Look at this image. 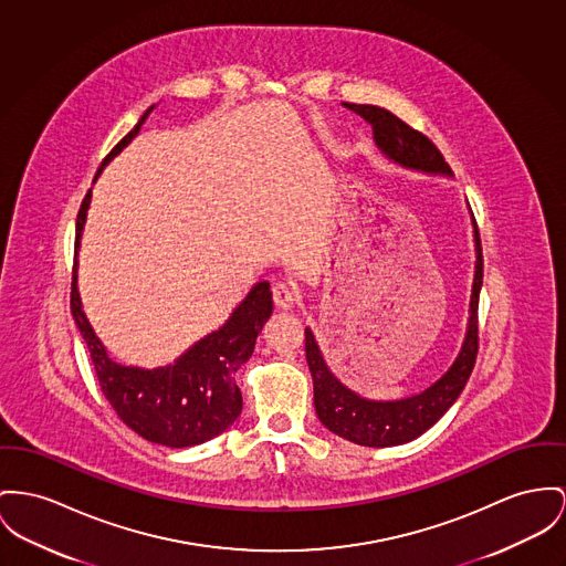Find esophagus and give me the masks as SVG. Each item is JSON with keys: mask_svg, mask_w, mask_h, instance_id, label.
<instances>
[{"mask_svg": "<svg viewBox=\"0 0 566 566\" xmlns=\"http://www.w3.org/2000/svg\"><path fill=\"white\" fill-rule=\"evenodd\" d=\"M272 301L279 308H292L298 301V292L290 283L279 281V283L272 285Z\"/></svg>", "mask_w": 566, "mask_h": 566, "instance_id": "obj_1", "label": "esophagus"}]
</instances>
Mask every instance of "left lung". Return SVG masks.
Masks as SVG:
<instances>
[{"label":"left lung","mask_w":566,"mask_h":566,"mask_svg":"<svg viewBox=\"0 0 566 566\" xmlns=\"http://www.w3.org/2000/svg\"><path fill=\"white\" fill-rule=\"evenodd\" d=\"M345 107L371 124L377 148L390 160L427 174L451 176L449 163L444 160L442 151L433 146V142L410 124H406L403 119H399L397 115L376 105L345 103ZM474 242L476 270L465 340L451 369L420 395H412L401 401H369L358 397L331 374L313 333L308 328L304 331L306 363L313 376L315 412L328 431L360 447L384 449L412 442L447 415V410L465 388L479 354V294L483 285V247L476 221Z\"/></svg>","instance_id":"left-lung-1"}]
</instances>
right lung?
<instances>
[{"mask_svg": "<svg viewBox=\"0 0 566 566\" xmlns=\"http://www.w3.org/2000/svg\"><path fill=\"white\" fill-rule=\"evenodd\" d=\"M151 109L142 115L137 126L105 156L103 167L133 142ZM90 197L92 190H87L76 217L75 249H78ZM71 311L76 328L87 343L101 390L119 420L148 442L169 449H187L217 438L242 412V392L235 384V371L255 349V339L272 313V292L265 281L258 283L219 331L197 340L176 365L154 371L122 367L107 356L81 308L76 292V260Z\"/></svg>", "mask_w": 566, "mask_h": 566, "instance_id": "right-lung-1", "label": "right lung"}]
</instances>
